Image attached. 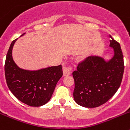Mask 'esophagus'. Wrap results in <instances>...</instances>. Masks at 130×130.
<instances>
[{
	"label": "esophagus",
	"instance_id": "34e87169",
	"mask_svg": "<svg viewBox=\"0 0 130 130\" xmlns=\"http://www.w3.org/2000/svg\"><path fill=\"white\" fill-rule=\"evenodd\" d=\"M72 68L71 67H64L63 68V74L64 75H70L71 73H72Z\"/></svg>",
	"mask_w": 130,
	"mask_h": 130
}]
</instances>
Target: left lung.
<instances>
[{
  "label": "left lung",
  "mask_w": 130,
  "mask_h": 130,
  "mask_svg": "<svg viewBox=\"0 0 130 130\" xmlns=\"http://www.w3.org/2000/svg\"><path fill=\"white\" fill-rule=\"evenodd\" d=\"M109 42L114 51L111 59L91 55L79 63L72 73L75 81L73 98L78 105L87 108L100 106L120 87L124 70L123 55L119 43L111 36Z\"/></svg>",
  "instance_id": "obj_1"
}]
</instances>
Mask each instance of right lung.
Here are the masks:
<instances>
[{
    "mask_svg": "<svg viewBox=\"0 0 130 130\" xmlns=\"http://www.w3.org/2000/svg\"><path fill=\"white\" fill-rule=\"evenodd\" d=\"M17 40L11 42L6 58L4 71L7 85L15 97L23 104L32 107L42 106L50 100L62 76V65L37 70L20 68L12 57V49Z\"/></svg>",
    "mask_w": 130,
    "mask_h": 130,
    "instance_id": "1",
    "label": "right lung"
}]
</instances>
